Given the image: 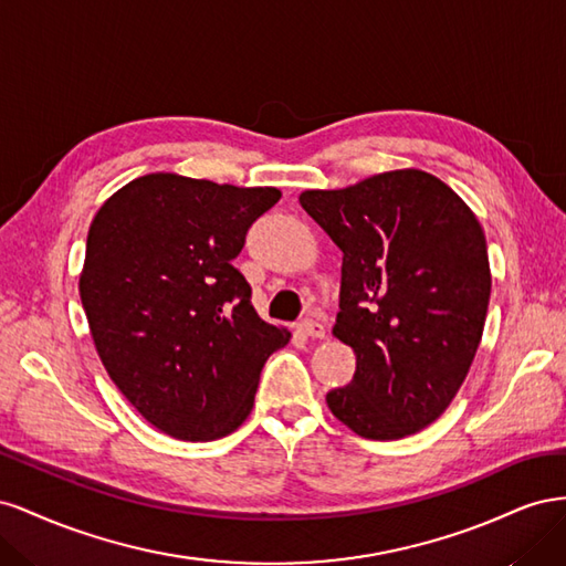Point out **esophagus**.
<instances>
[{
	"mask_svg": "<svg viewBox=\"0 0 566 566\" xmlns=\"http://www.w3.org/2000/svg\"><path fill=\"white\" fill-rule=\"evenodd\" d=\"M300 333L306 335V337H316V339H323L325 337V325L318 321V318H304L300 325Z\"/></svg>",
	"mask_w": 566,
	"mask_h": 566,
	"instance_id": "1",
	"label": "esophagus"
}]
</instances>
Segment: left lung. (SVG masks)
Segmentation results:
<instances>
[{"instance_id":"8db88e82","label":"left lung","mask_w":566,"mask_h":566,"mask_svg":"<svg viewBox=\"0 0 566 566\" xmlns=\"http://www.w3.org/2000/svg\"><path fill=\"white\" fill-rule=\"evenodd\" d=\"M300 205L342 250L333 335L356 354L328 408L364 439H401L449 408L482 342L491 269L482 227L422 169H394Z\"/></svg>"}]
</instances>
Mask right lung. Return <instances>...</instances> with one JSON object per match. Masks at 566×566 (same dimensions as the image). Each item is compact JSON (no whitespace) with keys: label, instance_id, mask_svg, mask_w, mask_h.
<instances>
[{"label":"right lung","instance_id":"add662e5","mask_svg":"<svg viewBox=\"0 0 566 566\" xmlns=\"http://www.w3.org/2000/svg\"><path fill=\"white\" fill-rule=\"evenodd\" d=\"M279 188L146 175L96 212L80 297L111 380L160 432L231 434L250 416L266 358L290 333L256 316L231 262Z\"/></svg>","mask_w":566,"mask_h":566}]
</instances>
